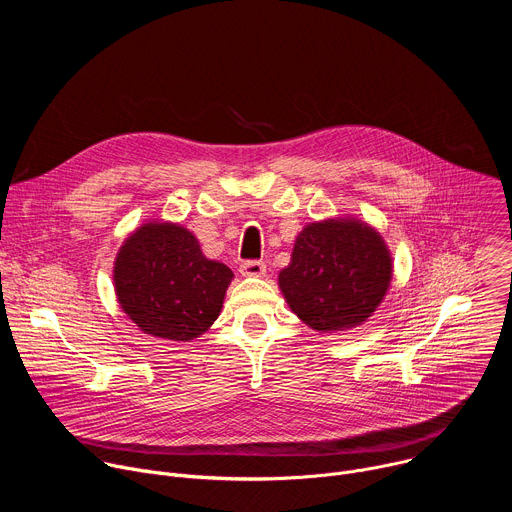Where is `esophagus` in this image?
<instances>
[{
  "label": "esophagus",
  "mask_w": 512,
  "mask_h": 512,
  "mask_svg": "<svg viewBox=\"0 0 512 512\" xmlns=\"http://www.w3.org/2000/svg\"><path fill=\"white\" fill-rule=\"evenodd\" d=\"M241 275L245 277H263L265 271H267V265L263 261H257V259H249V261H243L241 267H239Z\"/></svg>",
  "instance_id": "1"
}]
</instances>
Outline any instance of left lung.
Instances as JSON below:
<instances>
[{"label": "left lung", "instance_id": "obj_1", "mask_svg": "<svg viewBox=\"0 0 512 512\" xmlns=\"http://www.w3.org/2000/svg\"><path fill=\"white\" fill-rule=\"evenodd\" d=\"M393 277L383 237L356 218L308 225L279 273L287 306L318 332L348 330L383 302Z\"/></svg>", "mask_w": 512, "mask_h": 512}]
</instances>
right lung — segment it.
I'll return each mask as SVG.
<instances>
[{
    "mask_svg": "<svg viewBox=\"0 0 512 512\" xmlns=\"http://www.w3.org/2000/svg\"><path fill=\"white\" fill-rule=\"evenodd\" d=\"M233 271L202 255L198 239L174 223H148L121 245L113 281L123 312L141 332L190 342L221 314Z\"/></svg>",
    "mask_w": 512,
    "mask_h": 512,
    "instance_id": "add662e5",
    "label": "right lung"
}]
</instances>
